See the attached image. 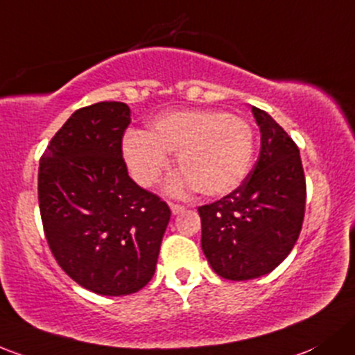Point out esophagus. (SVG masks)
I'll use <instances>...</instances> for the list:
<instances>
[{"mask_svg": "<svg viewBox=\"0 0 355 355\" xmlns=\"http://www.w3.org/2000/svg\"><path fill=\"white\" fill-rule=\"evenodd\" d=\"M170 209H171V212H173V214H178V212H182L184 211V206H182V204H173V202H170Z\"/></svg>", "mask_w": 355, "mask_h": 355, "instance_id": "1", "label": "esophagus"}]
</instances>
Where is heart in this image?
<instances>
[{
    "mask_svg": "<svg viewBox=\"0 0 355 355\" xmlns=\"http://www.w3.org/2000/svg\"><path fill=\"white\" fill-rule=\"evenodd\" d=\"M125 163L134 180L151 187L168 168V153H177L180 173L173 189L196 187L200 196L223 197L248 175L255 151L252 124L223 110H171L153 121L149 132L125 136Z\"/></svg>",
    "mask_w": 355,
    "mask_h": 355,
    "instance_id": "b5f03b06",
    "label": "heart"
}]
</instances>
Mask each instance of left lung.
I'll return each instance as SVG.
<instances>
[{
  "label": "left lung",
  "instance_id": "left-lung-1",
  "mask_svg": "<svg viewBox=\"0 0 355 355\" xmlns=\"http://www.w3.org/2000/svg\"><path fill=\"white\" fill-rule=\"evenodd\" d=\"M252 112L260 128L255 166L236 190L199 207L204 255L212 270L230 281L274 270L296 245L304 219L300 149L267 112Z\"/></svg>",
  "mask_w": 355,
  "mask_h": 355
}]
</instances>
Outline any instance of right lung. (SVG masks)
I'll list each match as a JSON object with an SVG mask.
<instances>
[{
    "label": "right lung",
    "instance_id": "right-lung-1",
    "mask_svg": "<svg viewBox=\"0 0 355 355\" xmlns=\"http://www.w3.org/2000/svg\"><path fill=\"white\" fill-rule=\"evenodd\" d=\"M130 109L98 102L55 132L39 166V207L62 270L92 293L128 296L151 281L170 207L129 177L122 136Z\"/></svg>",
    "mask_w": 355,
    "mask_h": 355
}]
</instances>
